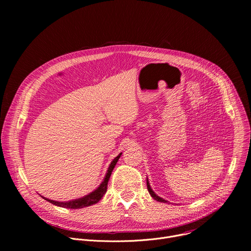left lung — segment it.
<instances>
[{
    "instance_id": "left-lung-1",
    "label": "left lung",
    "mask_w": 251,
    "mask_h": 251,
    "mask_svg": "<svg viewBox=\"0 0 251 251\" xmlns=\"http://www.w3.org/2000/svg\"><path fill=\"white\" fill-rule=\"evenodd\" d=\"M147 185H148V190H149V192H150V194L152 196V199H154L155 201H161V202H167L165 200H163V199H161L160 196H157L152 190H151V186H150V183H149V180L147 181Z\"/></svg>"
}]
</instances>
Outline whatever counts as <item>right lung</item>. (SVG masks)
I'll use <instances>...</instances> for the list:
<instances>
[{
	"mask_svg": "<svg viewBox=\"0 0 251 251\" xmlns=\"http://www.w3.org/2000/svg\"><path fill=\"white\" fill-rule=\"evenodd\" d=\"M122 153L119 154L118 156H116L115 159L113 160V162L111 163L110 167H109V170H108V173L107 175H105L102 183L100 184V185L99 186V188L97 190H95L94 192H91L90 194L82 197V199H79V200H75V201H67V202H59V201H50V200H48V199H44L48 201H50V203L55 204V205H58V206H62V207H66V208H81V207H85V206H89V205H92L95 204L97 202H99L101 197L103 196V194L107 192V187H108V182H109V179L111 177V174L113 172V170L119 160V157L121 156Z\"/></svg>",
	"mask_w": 251,
	"mask_h": 251,
	"instance_id": "add662e5",
	"label": "right lung"
}]
</instances>
